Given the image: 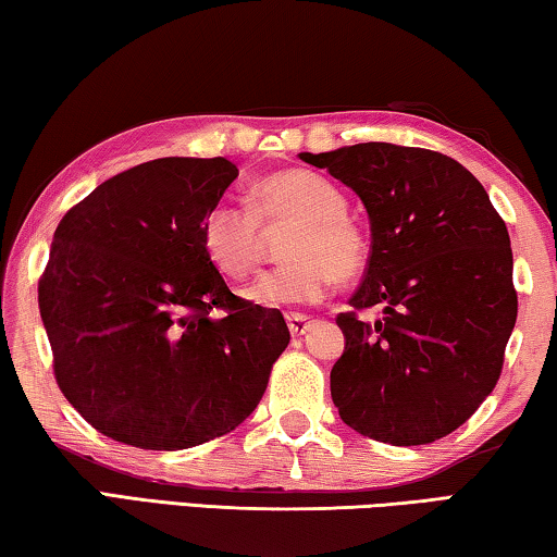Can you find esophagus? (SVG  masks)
<instances>
[{"label":"esophagus","instance_id":"34e87169","mask_svg":"<svg viewBox=\"0 0 557 557\" xmlns=\"http://www.w3.org/2000/svg\"><path fill=\"white\" fill-rule=\"evenodd\" d=\"M287 326L292 336H305L309 332V326H312V319L301 314H287Z\"/></svg>","mask_w":557,"mask_h":557}]
</instances>
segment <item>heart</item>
<instances>
[{
    "label": "heart",
    "mask_w": 557,
    "mask_h": 557,
    "mask_svg": "<svg viewBox=\"0 0 557 557\" xmlns=\"http://www.w3.org/2000/svg\"><path fill=\"white\" fill-rule=\"evenodd\" d=\"M252 209L233 201L211 206L201 225L203 248L223 275L245 277L256 268L260 225L292 223L282 256L285 265L272 268L245 289L262 307L317 305L334 280H354L366 265L369 245L346 215V196L309 169H285L260 178L252 188Z\"/></svg>",
    "instance_id": "obj_1"
}]
</instances>
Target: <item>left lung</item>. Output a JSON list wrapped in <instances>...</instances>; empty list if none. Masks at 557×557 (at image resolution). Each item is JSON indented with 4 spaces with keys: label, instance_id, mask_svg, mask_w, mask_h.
Masks as SVG:
<instances>
[{
    "label": "left lung",
    "instance_id": "left-lung-1",
    "mask_svg": "<svg viewBox=\"0 0 557 557\" xmlns=\"http://www.w3.org/2000/svg\"><path fill=\"white\" fill-rule=\"evenodd\" d=\"M299 159L351 188L371 223L354 312L336 317L338 414L395 447L449 435L494 391L516 324L506 223L476 176L432 149L366 143ZM371 306L373 323L355 314Z\"/></svg>",
    "mask_w": 557,
    "mask_h": 557
}]
</instances>
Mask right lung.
Wrapping results in <instances>:
<instances>
[{
	"label": "right lung",
	"mask_w": 557,
	"mask_h": 557,
	"mask_svg": "<svg viewBox=\"0 0 557 557\" xmlns=\"http://www.w3.org/2000/svg\"><path fill=\"white\" fill-rule=\"evenodd\" d=\"M235 178L223 157L154 159L102 182L55 228L41 322L59 388L102 435L188 449L258 408L289 329L233 295L201 238Z\"/></svg>",
	"instance_id": "right-lung-1"
}]
</instances>
